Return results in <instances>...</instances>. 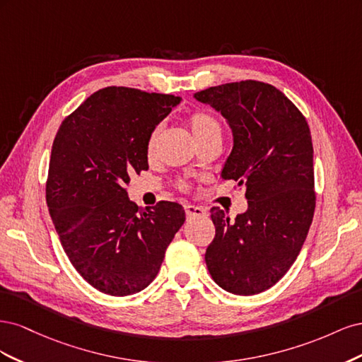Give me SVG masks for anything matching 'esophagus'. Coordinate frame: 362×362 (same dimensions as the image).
I'll return each instance as SVG.
<instances>
[{
  "label": "esophagus",
  "mask_w": 362,
  "mask_h": 362,
  "mask_svg": "<svg viewBox=\"0 0 362 362\" xmlns=\"http://www.w3.org/2000/svg\"><path fill=\"white\" fill-rule=\"evenodd\" d=\"M184 210H185V214H187V217H189V218H192V217H202V216H205V214H206V211L204 210V208H201V206H196V205H192V204L185 205V206H184Z\"/></svg>",
  "instance_id": "1"
}]
</instances>
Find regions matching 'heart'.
Returning a JSON list of instances; mask_svg holds the SVG:
<instances>
[{"instance_id": "obj_1", "label": "heart", "mask_w": 362, "mask_h": 362, "mask_svg": "<svg viewBox=\"0 0 362 362\" xmlns=\"http://www.w3.org/2000/svg\"><path fill=\"white\" fill-rule=\"evenodd\" d=\"M189 127L196 140V144H201V141L211 137H222V127L218 124V120L214 116L204 112L193 113L189 117ZM160 133H161V127L158 125L151 131V134L146 140V154L149 157L154 156Z\"/></svg>"}]
</instances>
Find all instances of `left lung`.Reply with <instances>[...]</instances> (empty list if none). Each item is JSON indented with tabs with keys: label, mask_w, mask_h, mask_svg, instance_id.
<instances>
[{
	"label": "left lung",
	"mask_w": 362,
	"mask_h": 362,
	"mask_svg": "<svg viewBox=\"0 0 362 362\" xmlns=\"http://www.w3.org/2000/svg\"><path fill=\"white\" fill-rule=\"evenodd\" d=\"M221 113L233 133L222 180L245 185L247 210L234 221L211 208L214 240L205 262L218 287L250 296L286 275L298 258L314 216L310 127L276 87L240 81L194 93Z\"/></svg>",
	"instance_id": "obj_1"
}]
</instances>
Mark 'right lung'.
Masks as SVG:
<instances>
[{"label":"right lung","instance_id":"right-lung-1","mask_svg":"<svg viewBox=\"0 0 362 362\" xmlns=\"http://www.w3.org/2000/svg\"><path fill=\"white\" fill-rule=\"evenodd\" d=\"M180 96L105 87L63 120L54 139L47 204L76 272L101 293L129 296L154 281L184 208H140L125 190L148 169L146 140Z\"/></svg>","mask_w":362,"mask_h":362}]
</instances>
